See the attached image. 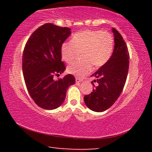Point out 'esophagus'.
<instances>
[{
  "label": "esophagus",
  "instance_id": "34e87169",
  "mask_svg": "<svg viewBox=\"0 0 152 152\" xmlns=\"http://www.w3.org/2000/svg\"><path fill=\"white\" fill-rule=\"evenodd\" d=\"M82 81L81 79H80L78 78H76V82H80Z\"/></svg>",
  "mask_w": 152,
  "mask_h": 152
}]
</instances>
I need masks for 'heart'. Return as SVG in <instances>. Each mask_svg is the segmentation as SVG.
I'll list each match as a JSON object with an SVG mask.
<instances>
[{
    "mask_svg": "<svg viewBox=\"0 0 152 152\" xmlns=\"http://www.w3.org/2000/svg\"><path fill=\"white\" fill-rule=\"evenodd\" d=\"M114 42L111 35L101 31L86 30L75 33L71 42L64 43L61 48V57L70 64L78 51L83 60L75 61L67 68L68 72L82 78L91 71L92 65L99 68L106 64L111 56Z\"/></svg>",
    "mask_w": 152,
    "mask_h": 152,
    "instance_id": "1",
    "label": "heart"
}]
</instances>
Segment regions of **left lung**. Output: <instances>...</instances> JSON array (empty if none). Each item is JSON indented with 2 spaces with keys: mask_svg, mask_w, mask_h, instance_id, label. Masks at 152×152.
<instances>
[{
  "mask_svg": "<svg viewBox=\"0 0 152 152\" xmlns=\"http://www.w3.org/2000/svg\"><path fill=\"white\" fill-rule=\"evenodd\" d=\"M114 50L107 62L92 74L96 78L91 83L95 86L84 97L88 108L95 112L107 110L115 103L123 91L129 66V53L126 43L119 31L113 28ZM97 82L96 86L93 82Z\"/></svg>",
  "mask_w": 152,
  "mask_h": 152,
  "instance_id": "8db88e82",
  "label": "left lung"
}]
</instances>
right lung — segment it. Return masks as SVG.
Returning <instances> with one entry per match:
<instances>
[{"label":"right lung","instance_id":"1","mask_svg":"<svg viewBox=\"0 0 152 152\" xmlns=\"http://www.w3.org/2000/svg\"><path fill=\"white\" fill-rule=\"evenodd\" d=\"M70 34V28L46 23L32 33L25 45L22 58L25 82L31 97L42 109L60 107L68 87L75 83L70 74L53 80V76H60L66 70L61 48Z\"/></svg>","mask_w":152,"mask_h":152}]
</instances>
